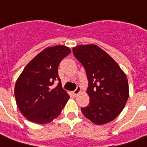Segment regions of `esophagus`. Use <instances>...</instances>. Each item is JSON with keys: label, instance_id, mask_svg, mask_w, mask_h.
I'll return each mask as SVG.
<instances>
[{"label": "esophagus", "instance_id": "1", "mask_svg": "<svg viewBox=\"0 0 147 147\" xmlns=\"http://www.w3.org/2000/svg\"><path fill=\"white\" fill-rule=\"evenodd\" d=\"M81 91H82V88L80 87V86H77V88L75 90L73 91V94L75 96L78 95L80 93H81Z\"/></svg>", "mask_w": 147, "mask_h": 147}]
</instances>
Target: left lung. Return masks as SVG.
<instances>
[{"instance_id":"8db88e82","label":"left lung","mask_w":147,"mask_h":147,"mask_svg":"<svg viewBox=\"0 0 147 147\" xmlns=\"http://www.w3.org/2000/svg\"><path fill=\"white\" fill-rule=\"evenodd\" d=\"M74 56L83 64L88 80L90 104L81 111L92 123L105 124L121 113L129 96L126 74L110 56L94 44L77 45Z\"/></svg>"}]
</instances>
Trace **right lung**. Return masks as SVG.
I'll list each match as a JSON object with an SVG mask.
<instances>
[{
	"label": "right lung",
	"instance_id": "right-lung-1",
	"mask_svg": "<svg viewBox=\"0 0 147 147\" xmlns=\"http://www.w3.org/2000/svg\"><path fill=\"white\" fill-rule=\"evenodd\" d=\"M71 49L62 45L47 47L24 67L15 85V98L20 113L35 123H50L60 115L69 99L61 87L58 66ZM59 83L52 86L55 80Z\"/></svg>",
	"mask_w": 147,
	"mask_h": 147
}]
</instances>
